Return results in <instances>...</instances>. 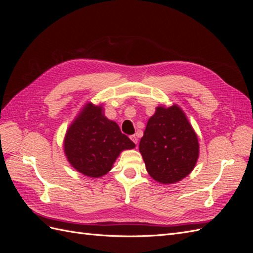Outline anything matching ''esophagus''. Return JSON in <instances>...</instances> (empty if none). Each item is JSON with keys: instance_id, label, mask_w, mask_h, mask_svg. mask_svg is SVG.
Masks as SVG:
<instances>
[{"instance_id": "1", "label": "esophagus", "mask_w": 253, "mask_h": 253, "mask_svg": "<svg viewBox=\"0 0 253 253\" xmlns=\"http://www.w3.org/2000/svg\"><path fill=\"white\" fill-rule=\"evenodd\" d=\"M129 138H131V140L136 144V147H137V143H138V138H137V137H136L135 135L129 136Z\"/></svg>"}]
</instances>
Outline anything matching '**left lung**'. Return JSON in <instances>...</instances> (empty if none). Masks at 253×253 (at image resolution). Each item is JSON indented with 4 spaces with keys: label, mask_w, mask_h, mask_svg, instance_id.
Returning a JSON list of instances; mask_svg holds the SVG:
<instances>
[{
    "label": "left lung",
    "mask_w": 253,
    "mask_h": 253,
    "mask_svg": "<svg viewBox=\"0 0 253 253\" xmlns=\"http://www.w3.org/2000/svg\"><path fill=\"white\" fill-rule=\"evenodd\" d=\"M198 149L197 136L177 105L158 106L139 143L147 171L162 183L179 181L190 174L198 158Z\"/></svg>",
    "instance_id": "8db88e82"
}]
</instances>
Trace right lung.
<instances>
[{
  "instance_id": "right-lung-1",
  "label": "right lung",
  "mask_w": 253,
  "mask_h": 253,
  "mask_svg": "<svg viewBox=\"0 0 253 253\" xmlns=\"http://www.w3.org/2000/svg\"><path fill=\"white\" fill-rule=\"evenodd\" d=\"M135 148V143L122 134L116 122L109 120L101 106L91 103L67 129L64 151L68 162L80 173L100 177L108 173L121 151Z\"/></svg>"
}]
</instances>
